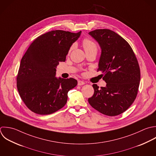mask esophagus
Segmentation results:
<instances>
[{"label": "esophagus", "mask_w": 156, "mask_h": 156, "mask_svg": "<svg viewBox=\"0 0 156 156\" xmlns=\"http://www.w3.org/2000/svg\"><path fill=\"white\" fill-rule=\"evenodd\" d=\"M84 84H85V83L83 81H82V80L78 81V86H82V85H84Z\"/></svg>", "instance_id": "34e87169"}]
</instances>
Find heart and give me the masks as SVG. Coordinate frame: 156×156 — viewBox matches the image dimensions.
I'll list each match as a JSON object with an SVG mask.
<instances>
[{
    "label": "heart",
    "mask_w": 156,
    "mask_h": 156,
    "mask_svg": "<svg viewBox=\"0 0 156 156\" xmlns=\"http://www.w3.org/2000/svg\"><path fill=\"white\" fill-rule=\"evenodd\" d=\"M82 44L83 46V48L86 52H89V51H95L97 52L98 50V47L96 43L92 40L88 39V38H85L83 39L82 42ZM73 48V45H72L69 50V51H70L72 48Z\"/></svg>",
    "instance_id": "obj_1"
}]
</instances>
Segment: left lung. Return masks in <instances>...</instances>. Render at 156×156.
<instances>
[{
	"mask_svg": "<svg viewBox=\"0 0 156 156\" xmlns=\"http://www.w3.org/2000/svg\"><path fill=\"white\" fill-rule=\"evenodd\" d=\"M89 34L101 48L98 71L106 83L99 88L93 84L94 94L88 99L90 106L100 113L116 116L126 111L136 98L140 70L129 43L109 29H97Z\"/></svg>",
	"mask_w": 156,
	"mask_h": 156,
	"instance_id": "left-lung-1",
	"label": "left lung"
}]
</instances>
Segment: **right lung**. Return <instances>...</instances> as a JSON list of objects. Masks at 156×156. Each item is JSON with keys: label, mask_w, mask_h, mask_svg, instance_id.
<instances>
[{"label": "right lung", "mask_w": 156, "mask_h": 156, "mask_svg": "<svg viewBox=\"0 0 156 156\" xmlns=\"http://www.w3.org/2000/svg\"><path fill=\"white\" fill-rule=\"evenodd\" d=\"M53 30L37 37L23 56L17 75V88L26 106L39 115L53 114L63 108L68 92L77 85L70 78L55 76L56 66L66 61L70 47L81 34Z\"/></svg>", "instance_id": "1"}]
</instances>
